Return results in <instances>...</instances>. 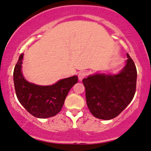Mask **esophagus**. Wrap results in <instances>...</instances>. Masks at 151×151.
I'll return each mask as SVG.
<instances>
[{
	"mask_svg": "<svg viewBox=\"0 0 151 151\" xmlns=\"http://www.w3.org/2000/svg\"><path fill=\"white\" fill-rule=\"evenodd\" d=\"M87 75V72H79V75H78L79 79L80 81L82 80V79H83L84 77H85Z\"/></svg>",
	"mask_w": 151,
	"mask_h": 151,
	"instance_id": "obj_1",
	"label": "esophagus"
}]
</instances>
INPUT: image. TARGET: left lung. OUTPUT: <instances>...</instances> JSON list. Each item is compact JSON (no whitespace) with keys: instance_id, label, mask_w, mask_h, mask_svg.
<instances>
[{"instance_id":"1","label":"left lung","mask_w":151,"mask_h":151,"mask_svg":"<svg viewBox=\"0 0 151 151\" xmlns=\"http://www.w3.org/2000/svg\"><path fill=\"white\" fill-rule=\"evenodd\" d=\"M127 57L126 65L119 74H97L82 80L87 107L97 118L106 120L115 118L133 99L137 70L128 54Z\"/></svg>"}]
</instances>
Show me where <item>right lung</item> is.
<instances>
[{"mask_svg": "<svg viewBox=\"0 0 151 151\" xmlns=\"http://www.w3.org/2000/svg\"><path fill=\"white\" fill-rule=\"evenodd\" d=\"M24 54L20 55L15 66L14 81L19 102L31 115L38 118H48L62 110L68 92L78 82L77 76L63 79L51 86L29 83L21 72Z\"/></svg>", "mask_w": 151, "mask_h": 151, "instance_id": "add662e5", "label": "right lung"}]
</instances>
